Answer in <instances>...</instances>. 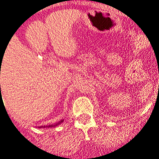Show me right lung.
Returning a JSON list of instances; mask_svg holds the SVG:
<instances>
[{
	"label": "right lung",
	"instance_id": "obj_1",
	"mask_svg": "<svg viewBox=\"0 0 159 159\" xmlns=\"http://www.w3.org/2000/svg\"><path fill=\"white\" fill-rule=\"evenodd\" d=\"M63 122V120H61V121H59L58 123H56L54 125H44V126H40L39 128H52V127H56V126L59 125L61 123Z\"/></svg>",
	"mask_w": 159,
	"mask_h": 159
}]
</instances>
